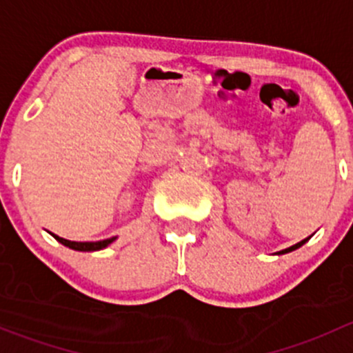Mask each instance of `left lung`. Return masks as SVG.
Masks as SVG:
<instances>
[{
	"label": "left lung",
	"mask_w": 353,
	"mask_h": 353,
	"mask_svg": "<svg viewBox=\"0 0 353 353\" xmlns=\"http://www.w3.org/2000/svg\"><path fill=\"white\" fill-rule=\"evenodd\" d=\"M309 239H311V236H309V237H305V239H304V241H301V243H297V244L290 245V248H287V249H282V251H279V252H276V254H285V252L295 251V249H299V248H301V245H302V244H305V243H307V241H309Z\"/></svg>",
	"instance_id": "1"
}]
</instances>
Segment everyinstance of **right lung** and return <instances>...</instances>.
Masks as SVG:
<instances>
[{"instance_id":"obj_1","label":"right lung","mask_w":353,"mask_h":353,"mask_svg":"<svg viewBox=\"0 0 353 353\" xmlns=\"http://www.w3.org/2000/svg\"><path fill=\"white\" fill-rule=\"evenodd\" d=\"M58 243H61L66 248L74 249V251H101V249L108 248L109 244H112L117 237H110V239H104V241H97V243H77V241H68L63 239V237L56 236V234H51Z\"/></svg>"}]
</instances>
